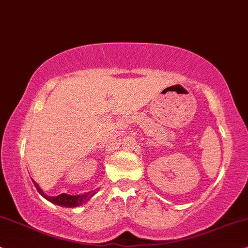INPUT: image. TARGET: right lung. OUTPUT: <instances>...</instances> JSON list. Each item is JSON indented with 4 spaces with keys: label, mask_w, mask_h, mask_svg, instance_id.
Here are the masks:
<instances>
[{
    "label": "right lung",
    "mask_w": 248,
    "mask_h": 248,
    "mask_svg": "<svg viewBox=\"0 0 248 248\" xmlns=\"http://www.w3.org/2000/svg\"><path fill=\"white\" fill-rule=\"evenodd\" d=\"M32 183H34L36 189L41 195L46 199L49 202L53 203V204H57L59 206H63V207H77V206H80L82 204H85L86 202H88V201L91 200V197L94 195H91L90 193H86V194H82V195H69V194H61V195H58V196H48L46 195V194L43 191V189H41V187L38 186L37 183H35L34 180H32Z\"/></svg>",
    "instance_id": "obj_1"
}]
</instances>
